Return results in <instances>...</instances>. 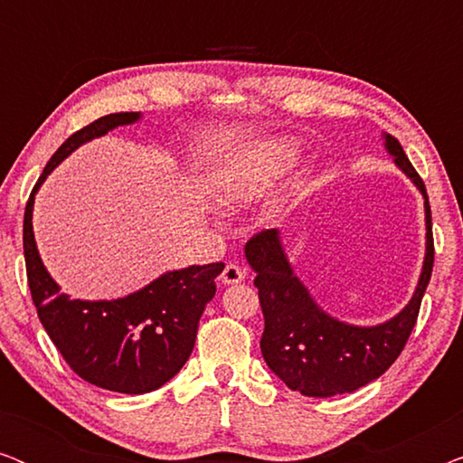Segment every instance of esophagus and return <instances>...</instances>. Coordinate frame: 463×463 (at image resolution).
Listing matches in <instances>:
<instances>
[{
    "instance_id": "obj_1",
    "label": "esophagus",
    "mask_w": 463,
    "mask_h": 463,
    "mask_svg": "<svg viewBox=\"0 0 463 463\" xmlns=\"http://www.w3.org/2000/svg\"><path fill=\"white\" fill-rule=\"evenodd\" d=\"M244 269L242 268H238L236 263H227L225 265V269L221 271V276H219V282L221 284H225V287H230V284H238V282H242L244 280Z\"/></svg>"
}]
</instances>
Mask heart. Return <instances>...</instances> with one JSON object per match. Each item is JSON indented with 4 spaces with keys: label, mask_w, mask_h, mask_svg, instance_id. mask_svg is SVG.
<instances>
[{
    "label": "heart",
    "mask_w": 463,
    "mask_h": 463,
    "mask_svg": "<svg viewBox=\"0 0 463 463\" xmlns=\"http://www.w3.org/2000/svg\"><path fill=\"white\" fill-rule=\"evenodd\" d=\"M295 156L293 141H271L227 157L208 179L213 204L238 208L263 198L288 173Z\"/></svg>",
    "instance_id": "heart-1"
}]
</instances>
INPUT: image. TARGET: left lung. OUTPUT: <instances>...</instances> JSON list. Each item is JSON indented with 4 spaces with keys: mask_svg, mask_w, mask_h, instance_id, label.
Segmentation results:
<instances>
[{
    "mask_svg": "<svg viewBox=\"0 0 463 463\" xmlns=\"http://www.w3.org/2000/svg\"><path fill=\"white\" fill-rule=\"evenodd\" d=\"M383 147L420 189L426 211V255L420 280L407 306L390 320L358 326L325 312L297 278L278 230L257 233L244 246L246 261L257 274L255 287L265 318L261 354L269 369L303 396L347 394L383 375L413 331L432 276L434 240L426 185L394 137L383 135Z\"/></svg>",
    "mask_w": 463,
    "mask_h": 463,
    "instance_id": "obj_1",
    "label": "left lung"
}]
</instances>
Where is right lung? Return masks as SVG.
<instances>
[{"instance_id": "add662e5", "label": "right lung", "mask_w": 463, "mask_h": 463, "mask_svg": "<svg viewBox=\"0 0 463 463\" xmlns=\"http://www.w3.org/2000/svg\"><path fill=\"white\" fill-rule=\"evenodd\" d=\"M141 118V111L111 113L69 137L35 183L23 223L27 280L48 337L84 382L119 394H147L183 369L194 350L200 316L217 290L214 278L225 265H189L166 271L147 287L119 299H71L61 293L37 250L33 204L42 183L69 154Z\"/></svg>"}]
</instances>
